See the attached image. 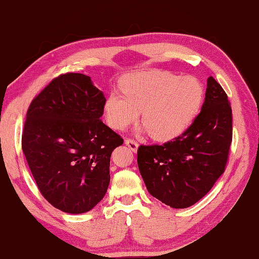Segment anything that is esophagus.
<instances>
[{"label":"esophagus","instance_id":"esophagus-1","mask_svg":"<svg viewBox=\"0 0 259 259\" xmlns=\"http://www.w3.org/2000/svg\"><path fill=\"white\" fill-rule=\"evenodd\" d=\"M124 143H125V145L128 146L131 151H134V152L137 151L138 143L136 142V140H134L133 138H126V139L124 140Z\"/></svg>","mask_w":259,"mask_h":259}]
</instances>
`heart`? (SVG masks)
<instances>
[{
    "label": "heart",
    "instance_id": "b5f03b06",
    "mask_svg": "<svg viewBox=\"0 0 259 259\" xmlns=\"http://www.w3.org/2000/svg\"><path fill=\"white\" fill-rule=\"evenodd\" d=\"M123 94H109L104 105L107 124L124 130L138 119L152 138L170 140L181 136L198 115L203 90L193 77L168 72H140L128 75L121 83Z\"/></svg>",
    "mask_w": 259,
    "mask_h": 259
}]
</instances>
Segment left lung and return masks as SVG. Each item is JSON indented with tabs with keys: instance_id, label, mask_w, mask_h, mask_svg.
I'll list each match as a JSON object with an SVG mask.
<instances>
[{
	"instance_id": "obj_1",
	"label": "left lung",
	"mask_w": 259,
	"mask_h": 259,
	"mask_svg": "<svg viewBox=\"0 0 259 259\" xmlns=\"http://www.w3.org/2000/svg\"><path fill=\"white\" fill-rule=\"evenodd\" d=\"M231 143V104L210 76L201 112L181 136L163 145L138 147V168L147 191L171 208L191 207L225 171Z\"/></svg>"
}]
</instances>
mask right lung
<instances>
[{
  "label": "right lung",
  "instance_id": "1",
  "mask_svg": "<svg viewBox=\"0 0 259 259\" xmlns=\"http://www.w3.org/2000/svg\"><path fill=\"white\" fill-rule=\"evenodd\" d=\"M105 102L90 76L66 73L27 109L21 147L38 191L61 211H89L107 191L111 154L123 139L100 120Z\"/></svg>",
  "mask_w": 259,
  "mask_h": 259
}]
</instances>
